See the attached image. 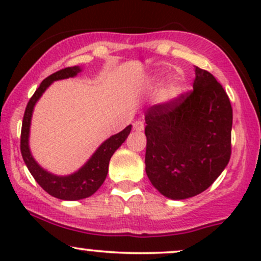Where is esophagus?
I'll return each mask as SVG.
<instances>
[{
  "label": "esophagus",
  "mask_w": 261,
  "mask_h": 261,
  "mask_svg": "<svg viewBox=\"0 0 261 261\" xmlns=\"http://www.w3.org/2000/svg\"><path fill=\"white\" fill-rule=\"evenodd\" d=\"M145 125L142 121H135L134 122V130L135 131H144Z\"/></svg>",
  "instance_id": "1"
}]
</instances>
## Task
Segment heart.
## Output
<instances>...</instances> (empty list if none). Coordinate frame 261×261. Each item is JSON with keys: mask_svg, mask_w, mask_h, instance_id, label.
Returning <instances> with one entry per match:
<instances>
[{"mask_svg": "<svg viewBox=\"0 0 261 261\" xmlns=\"http://www.w3.org/2000/svg\"><path fill=\"white\" fill-rule=\"evenodd\" d=\"M179 94H181V85H179V83L177 80H172V82H168L162 88L160 96H161L163 101H172Z\"/></svg>", "mask_w": 261, "mask_h": 261, "instance_id": "b5f03b06", "label": "heart"}]
</instances>
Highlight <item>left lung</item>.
<instances>
[{
  "instance_id": "left-lung-1",
  "label": "left lung",
  "mask_w": 261,
  "mask_h": 261,
  "mask_svg": "<svg viewBox=\"0 0 261 261\" xmlns=\"http://www.w3.org/2000/svg\"><path fill=\"white\" fill-rule=\"evenodd\" d=\"M145 122L146 174L167 198L202 193L227 167L233 109L210 71L196 67L193 90L148 108Z\"/></svg>"
}]
</instances>
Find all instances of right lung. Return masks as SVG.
I'll return each instance as SVG.
<instances>
[{
	"mask_svg": "<svg viewBox=\"0 0 261 261\" xmlns=\"http://www.w3.org/2000/svg\"><path fill=\"white\" fill-rule=\"evenodd\" d=\"M80 71H82V68L78 65L64 68V69L56 71L43 80L39 88L37 89L36 93L28 101L24 111L23 122H22L21 153L25 166L43 190L49 193L50 196L63 200L88 198L99 190L100 186L107 178L111 156L120 146L124 144L131 131V125H128L119 134L109 137L96 148L95 152L91 154L90 159L76 172L68 174V176H57V174L48 172L47 170H44L37 163L30 150L31 120H32L34 105L37 104V101L51 83L56 82V80L73 78Z\"/></svg>",
	"mask_w": 261,
	"mask_h": 261,
	"instance_id": "obj_1",
	"label": "right lung"
}]
</instances>
